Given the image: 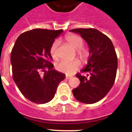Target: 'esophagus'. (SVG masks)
I'll list each match as a JSON object with an SVG mask.
<instances>
[{
    "label": "esophagus",
    "mask_w": 132,
    "mask_h": 132,
    "mask_svg": "<svg viewBox=\"0 0 132 132\" xmlns=\"http://www.w3.org/2000/svg\"><path fill=\"white\" fill-rule=\"evenodd\" d=\"M71 78H72V76H71V75H66V79H71Z\"/></svg>",
    "instance_id": "34e87169"
}]
</instances>
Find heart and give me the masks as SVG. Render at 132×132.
Returning <instances> with one entry per match:
<instances>
[{
	"label": "heart",
	"instance_id": "b5f03b06",
	"mask_svg": "<svg viewBox=\"0 0 132 132\" xmlns=\"http://www.w3.org/2000/svg\"><path fill=\"white\" fill-rule=\"evenodd\" d=\"M65 40L67 41V42L71 46L77 50V54L80 59H84L86 57L87 52L82 47L84 42L80 36L73 34H67L65 36ZM58 45H59L58 41H55L52 44V45H51L50 49V55L55 60L57 59L58 58L57 53ZM80 67V63L77 59L73 61L63 60L56 65V68L58 71L62 72V73H66L67 75L73 74L75 72H76L79 69Z\"/></svg>",
	"mask_w": 132,
	"mask_h": 132
}]
</instances>
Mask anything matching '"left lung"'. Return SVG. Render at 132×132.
Instances as JSON below:
<instances>
[{"instance_id": "left-lung-1", "label": "left lung", "mask_w": 132, "mask_h": 132, "mask_svg": "<svg viewBox=\"0 0 132 132\" xmlns=\"http://www.w3.org/2000/svg\"><path fill=\"white\" fill-rule=\"evenodd\" d=\"M70 31L79 34L87 42L90 53L88 64L80 71L87 76L76 75L80 82L73 90V94L79 102L96 103L108 94L116 79L118 59L114 45L108 36L96 29L78 28Z\"/></svg>"}]
</instances>
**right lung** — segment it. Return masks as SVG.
<instances>
[{"label": "right lung", "instance_id": "obj_1", "mask_svg": "<svg viewBox=\"0 0 132 132\" xmlns=\"http://www.w3.org/2000/svg\"><path fill=\"white\" fill-rule=\"evenodd\" d=\"M63 31L34 29L20 35L14 45L10 56L12 77L21 93L31 102L52 101L65 78V74L53 69L50 53L51 45Z\"/></svg>", "mask_w": 132, "mask_h": 132}]
</instances>
